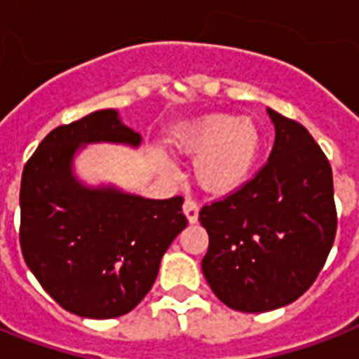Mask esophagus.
Here are the masks:
<instances>
[{"label": "esophagus", "instance_id": "1", "mask_svg": "<svg viewBox=\"0 0 359 359\" xmlns=\"http://www.w3.org/2000/svg\"><path fill=\"white\" fill-rule=\"evenodd\" d=\"M182 212H184L189 223H197V219H199V206H197L195 201L186 199L184 206H182Z\"/></svg>", "mask_w": 359, "mask_h": 359}]
</instances>
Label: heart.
<instances>
[{"mask_svg": "<svg viewBox=\"0 0 359 359\" xmlns=\"http://www.w3.org/2000/svg\"><path fill=\"white\" fill-rule=\"evenodd\" d=\"M175 149L195 158L194 175L201 188L226 195L245 184L260 158L262 133L252 118L208 114L184 125L175 138ZM164 171L173 173L165 164Z\"/></svg>", "mask_w": 359, "mask_h": 359, "instance_id": "1", "label": "heart"}]
</instances>
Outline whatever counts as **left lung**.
I'll list each match as a JSON object with an SVG mask.
<instances>
[{
  "label": "left lung",
  "instance_id": "8db88e82",
  "mask_svg": "<svg viewBox=\"0 0 359 359\" xmlns=\"http://www.w3.org/2000/svg\"><path fill=\"white\" fill-rule=\"evenodd\" d=\"M275 145L255 179L199 212L208 232L203 275L245 313L291 304L323 269L336 238L332 168L311 134L267 109Z\"/></svg>",
  "mask_w": 359,
  "mask_h": 359
}]
</instances>
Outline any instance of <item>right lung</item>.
Masks as SVG:
<instances>
[{
  "instance_id": "add662e5",
  "label": "right lung",
  "mask_w": 359,
  "mask_h": 359,
  "mask_svg": "<svg viewBox=\"0 0 359 359\" xmlns=\"http://www.w3.org/2000/svg\"><path fill=\"white\" fill-rule=\"evenodd\" d=\"M90 144L136 149L142 134L114 109L51 130L23 168L20 245L31 273L64 310L112 319L149 293L162 256L188 219L182 197L145 199L83 182L75 156Z\"/></svg>"
}]
</instances>
